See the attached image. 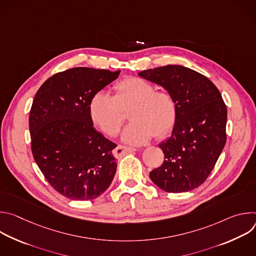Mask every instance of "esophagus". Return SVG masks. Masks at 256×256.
I'll list each match as a JSON object with an SVG mask.
<instances>
[{
    "mask_svg": "<svg viewBox=\"0 0 256 256\" xmlns=\"http://www.w3.org/2000/svg\"><path fill=\"white\" fill-rule=\"evenodd\" d=\"M136 151L134 148H130V147H124V146H118V147L114 150V155L116 157V158H120L122 156H124V154H128V153H132V152H134Z\"/></svg>",
    "mask_w": 256,
    "mask_h": 256,
    "instance_id": "esophagus-1",
    "label": "esophagus"
}]
</instances>
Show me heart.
<instances>
[{
    "mask_svg": "<svg viewBox=\"0 0 256 256\" xmlns=\"http://www.w3.org/2000/svg\"><path fill=\"white\" fill-rule=\"evenodd\" d=\"M112 96L105 90L97 91L89 102L93 122L108 136H116L124 120V112L132 120L122 132V140L138 146L153 136L161 138L173 128L177 118V103L165 90H156L149 81L130 77L114 86Z\"/></svg>",
    "mask_w": 256,
    "mask_h": 256,
    "instance_id": "b5f03b06",
    "label": "heart"
}]
</instances>
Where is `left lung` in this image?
<instances>
[{"label":"left lung","mask_w":256,"mask_h":256,"mask_svg":"<svg viewBox=\"0 0 256 256\" xmlns=\"http://www.w3.org/2000/svg\"><path fill=\"white\" fill-rule=\"evenodd\" d=\"M171 93L177 118L170 136L159 144L162 166L150 178L164 192L179 194L202 186L226 144L227 108L218 88L190 68L167 64L138 74Z\"/></svg>","instance_id":"obj_1"}]
</instances>
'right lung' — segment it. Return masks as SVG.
I'll return each instance as SVG.
<instances>
[{"mask_svg": "<svg viewBox=\"0 0 256 256\" xmlns=\"http://www.w3.org/2000/svg\"><path fill=\"white\" fill-rule=\"evenodd\" d=\"M120 72L72 68L48 79L35 94L29 116L33 158L48 184L68 200H94L114 180L116 144L93 126L89 102Z\"/></svg>", "mask_w": 256, "mask_h": 256, "instance_id": "1", "label": "right lung"}]
</instances>
